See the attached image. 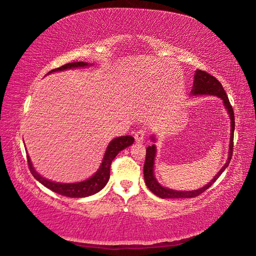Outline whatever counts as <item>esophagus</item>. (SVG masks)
<instances>
[{"label":"esophagus","instance_id":"esophagus-1","mask_svg":"<svg viewBox=\"0 0 256 256\" xmlns=\"http://www.w3.org/2000/svg\"><path fill=\"white\" fill-rule=\"evenodd\" d=\"M144 136H145V130H138V132H135V134H134L135 140L138 142H142V140H144Z\"/></svg>","mask_w":256,"mask_h":256}]
</instances>
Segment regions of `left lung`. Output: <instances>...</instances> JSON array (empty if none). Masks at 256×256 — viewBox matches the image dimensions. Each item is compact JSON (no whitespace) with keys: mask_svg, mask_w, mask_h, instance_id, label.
<instances>
[{"mask_svg":"<svg viewBox=\"0 0 256 256\" xmlns=\"http://www.w3.org/2000/svg\"><path fill=\"white\" fill-rule=\"evenodd\" d=\"M192 94H214V96H217L222 100L224 104V108L227 109L229 116H230V126H231V133H230V144H229V155L228 160L224 167L219 170L218 174L215 176V178L208 183L206 184L205 186L200 188L198 190H194V191H174V190L160 186L158 181L156 180L155 176H154V162H155V156H156V146L155 144L152 146H148L146 150V159H145V164H144V178H145V183L147 188L150 190V191L156 194L157 196L162 198H195V196H198L203 192H205L207 188H210L214 182H215L219 176H220L224 170L228 167L229 162L232 157V152H234V114L232 106L230 104L229 99L227 94H226L222 85L220 84L216 77H214L210 73L205 72V70H198L194 75V82H193V89H192ZM152 140L155 142V138H152Z\"/></svg>","mask_w":256,"mask_h":256,"instance_id":"obj_1","label":"left lung"}]
</instances>
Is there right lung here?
Masks as SVG:
<instances>
[{"label":"right lung","instance_id":"1","mask_svg":"<svg viewBox=\"0 0 256 256\" xmlns=\"http://www.w3.org/2000/svg\"><path fill=\"white\" fill-rule=\"evenodd\" d=\"M87 65L88 63L86 62L68 63V64L62 65L61 68L50 70L48 74L53 73V72H58V70L74 68H84V66H87ZM133 142H134V138L133 136H128V135L120 136V138H116L112 142H110V144L108 145V147H106L102 162H101V166L99 167L98 171L92 178H89L88 180H85L82 182L58 183V182H53L48 179H44V176H41L38 172L34 169L30 158H29V156L27 155L29 170H30L32 174L34 176V179H37L46 188L52 190L53 192L68 196V198H86V196H90V195H94V193H98L100 190H102L106 186V184L109 181V178H110V167H111L112 160L116 158V156L118 152L123 150L124 148L132 145Z\"/></svg>","mask_w":256,"mask_h":256}]
</instances>
